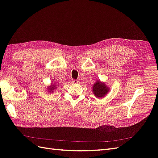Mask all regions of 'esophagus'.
<instances>
[{
	"label": "esophagus",
	"mask_w": 158,
	"mask_h": 158,
	"mask_svg": "<svg viewBox=\"0 0 158 158\" xmlns=\"http://www.w3.org/2000/svg\"><path fill=\"white\" fill-rule=\"evenodd\" d=\"M73 82L74 83V84H79L80 83V81L79 80H73Z\"/></svg>",
	"instance_id": "esophagus-1"
}]
</instances>
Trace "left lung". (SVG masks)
<instances>
[{
    "instance_id": "1",
    "label": "left lung",
    "mask_w": 158,
    "mask_h": 158,
    "mask_svg": "<svg viewBox=\"0 0 158 158\" xmlns=\"http://www.w3.org/2000/svg\"><path fill=\"white\" fill-rule=\"evenodd\" d=\"M108 91L109 88L106 86V84L100 82L99 81L96 82V83L94 85L93 92L95 96L98 98L104 97L108 92Z\"/></svg>"
}]
</instances>
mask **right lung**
<instances>
[{
	"instance_id": "add662e5",
	"label": "right lung",
	"mask_w": 158,
	"mask_h": 158,
	"mask_svg": "<svg viewBox=\"0 0 158 158\" xmlns=\"http://www.w3.org/2000/svg\"><path fill=\"white\" fill-rule=\"evenodd\" d=\"M56 86H57L56 85H54V84H53V85H52L51 87H49V89L50 91H51V92H52V91H53V89H55V88H56Z\"/></svg>"
}]
</instances>
